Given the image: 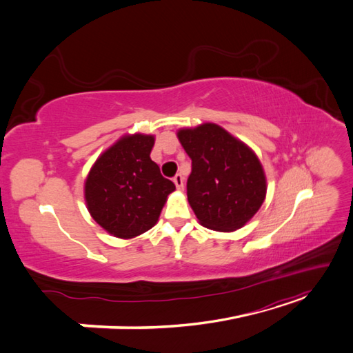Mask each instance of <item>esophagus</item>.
<instances>
[{"instance_id":"esophagus-1","label":"esophagus","mask_w":353,"mask_h":353,"mask_svg":"<svg viewBox=\"0 0 353 353\" xmlns=\"http://www.w3.org/2000/svg\"><path fill=\"white\" fill-rule=\"evenodd\" d=\"M174 183H175V185H176L178 190H184V178H183V175H179V174L175 175Z\"/></svg>"}]
</instances>
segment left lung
Wrapping results in <instances>:
<instances>
[{
  "label": "left lung",
  "mask_w": 353,
  "mask_h": 353,
  "mask_svg": "<svg viewBox=\"0 0 353 353\" xmlns=\"http://www.w3.org/2000/svg\"><path fill=\"white\" fill-rule=\"evenodd\" d=\"M178 138L191 159L187 196L201 225L215 231L241 228L265 200L259 159L215 123L181 130Z\"/></svg>",
  "instance_id": "left-lung-1"
}]
</instances>
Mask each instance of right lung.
Wrapping results in <instances>:
<instances>
[{
	"instance_id": "add662e5",
	"label": "right lung",
	"mask_w": 353,
	"mask_h": 353,
	"mask_svg": "<svg viewBox=\"0 0 353 353\" xmlns=\"http://www.w3.org/2000/svg\"><path fill=\"white\" fill-rule=\"evenodd\" d=\"M152 135L135 134L104 152L85 183V200L94 221L121 239H132L157 222L175 184L150 159Z\"/></svg>"
}]
</instances>
